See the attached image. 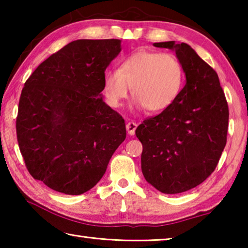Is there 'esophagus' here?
<instances>
[{
    "instance_id": "1",
    "label": "esophagus",
    "mask_w": 248,
    "mask_h": 248,
    "mask_svg": "<svg viewBox=\"0 0 248 248\" xmlns=\"http://www.w3.org/2000/svg\"><path fill=\"white\" fill-rule=\"evenodd\" d=\"M138 127V124L134 123V121H130L127 124V131L130 136H133L134 132H136V129Z\"/></svg>"
}]
</instances>
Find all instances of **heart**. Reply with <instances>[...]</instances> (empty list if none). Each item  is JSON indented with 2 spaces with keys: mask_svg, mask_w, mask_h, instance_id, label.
<instances>
[{
  "mask_svg": "<svg viewBox=\"0 0 248 248\" xmlns=\"http://www.w3.org/2000/svg\"><path fill=\"white\" fill-rule=\"evenodd\" d=\"M184 73L177 57L171 53L139 51L105 74L104 91L108 104L119 107L131 87L138 107L149 112L170 107L182 91Z\"/></svg>",
  "mask_w": 248,
  "mask_h": 248,
  "instance_id": "b5f03b06",
  "label": "heart"
}]
</instances>
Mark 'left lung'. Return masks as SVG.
<instances>
[{
    "instance_id": "1",
    "label": "left lung",
    "mask_w": 248,
    "mask_h": 248,
    "mask_svg": "<svg viewBox=\"0 0 248 248\" xmlns=\"http://www.w3.org/2000/svg\"><path fill=\"white\" fill-rule=\"evenodd\" d=\"M154 47L175 50L186 84L170 107L137 128L141 169L157 190L179 194L215 171L226 144L229 106L217 72L189 45L166 41Z\"/></svg>"
}]
</instances>
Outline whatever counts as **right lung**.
Here are the masks:
<instances>
[{"label": "right lung", "mask_w": 248, "mask_h": 248, "mask_svg": "<svg viewBox=\"0 0 248 248\" xmlns=\"http://www.w3.org/2000/svg\"><path fill=\"white\" fill-rule=\"evenodd\" d=\"M119 39H79L40 63L25 82L16 133L33 178L65 195L92 189L125 139L124 120L103 100L105 71Z\"/></svg>", "instance_id": "right-lung-1"}]
</instances>
